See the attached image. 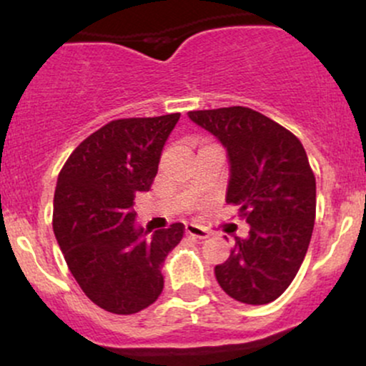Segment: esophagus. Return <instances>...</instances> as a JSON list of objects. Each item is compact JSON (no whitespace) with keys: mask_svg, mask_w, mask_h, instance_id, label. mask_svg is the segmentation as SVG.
I'll return each instance as SVG.
<instances>
[{"mask_svg":"<svg viewBox=\"0 0 366 366\" xmlns=\"http://www.w3.org/2000/svg\"><path fill=\"white\" fill-rule=\"evenodd\" d=\"M186 234L187 236H192L196 239H207L209 236V232L203 227L194 225V224H186Z\"/></svg>","mask_w":366,"mask_h":366,"instance_id":"34e87169","label":"esophagus"}]
</instances>
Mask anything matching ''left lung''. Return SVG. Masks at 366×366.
<instances>
[{
	"instance_id": "obj_1",
	"label": "left lung",
	"mask_w": 366,
	"mask_h": 366,
	"mask_svg": "<svg viewBox=\"0 0 366 366\" xmlns=\"http://www.w3.org/2000/svg\"><path fill=\"white\" fill-rule=\"evenodd\" d=\"M227 149V203L237 204L249 236L236 237L227 262L215 267L220 287L236 301H275L303 263L312 239L317 184L301 141L246 107L189 112Z\"/></svg>"
}]
</instances>
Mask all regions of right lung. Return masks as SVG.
Instances as JSON below:
<instances>
[{"label":"right lung","mask_w":366,"mask_h":366,"mask_svg":"<svg viewBox=\"0 0 366 366\" xmlns=\"http://www.w3.org/2000/svg\"><path fill=\"white\" fill-rule=\"evenodd\" d=\"M179 119L113 120L84 139L58 175L54 236L84 294L110 313L132 315L158 300L163 263L184 236V225L172 224L146 239L132 209Z\"/></svg>","instance_id":"obj_1"}]
</instances>
